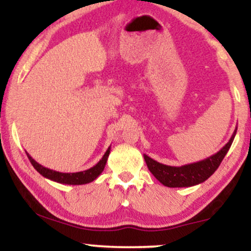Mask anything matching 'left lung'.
<instances>
[{"label":"left lung","mask_w":251,"mask_h":251,"mask_svg":"<svg viewBox=\"0 0 251 251\" xmlns=\"http://www.w3.org/2000/svg\"><path fill=\"white\" fill-rule=\"evenodd\" d=\"M236 132H237V128L234 131L229 142L217 153L210 155L201 162L183 166H170L158 163L157 160L152 159L146 154H144V159H145L150 172L163 185L168 186V188H189V186L197 185V184L205 181L218 169L223 158L229 151L232 142H234Z\"/></svg>","instance_id":"obj_1"}]
</instances>
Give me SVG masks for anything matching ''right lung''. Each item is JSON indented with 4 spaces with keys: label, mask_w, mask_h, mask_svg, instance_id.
I'll list each match as a JSON object with an SVG mask.
<instances>
[{
    "label": "right lung",
    "mask_w": 251,
    "mask_h": 251,
    "mask_svg": "<svg viewBox=\"0 0 251 251\" xmlns=\"http://www.w3.org/2000/svg\"><path fill=\"white\" fill-rule=\"evenodd\" d=\"M109 152H111V146L107 149V151L105 152V154L102 155L101 159L98 162L93 168L85 170V171H80V172H71V174H66V172H59V171H54V170H50L48 168H45L42 166L41 164H39L33 158L30 157L29 154L25 152L29 158L31 165L34 166V169L39 172L40 175L43 176L45 178H48V179L56 181V183L60 184H68V185H81V184H87L93 181L94 179H97L101 172L105 169L106 163H107V158L109 155Z\"/></svg>",
    "instance_id": "right-lung-1"
}]
</instances>
